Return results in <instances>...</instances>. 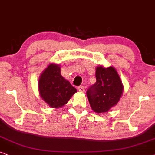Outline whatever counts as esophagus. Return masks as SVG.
<instances>
[{"mask_svg":"<svg viewBox=\"0 0 155 155\" xmlns=\"http://www.w3.org/2000/svg\"><path fill=\"white\" fill-rule=\"evenodd\" d=\"M78 90H79V91H80V92H84V91H85V88H84L83 86H79V87H78Z\"/></svg>","mask_w":155,"mask_h":155,"instance_id":"esophagus-1","label":"esophagus"}]
</instances>
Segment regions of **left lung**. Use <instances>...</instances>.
<instances>
[{
    "instance_id": "left-lung-1",
    "label": "left lung",
    "mask_w": 155,
    "mask_h": 155,
    "mask_svg": "<svg viewBox=\"0 0 155 155\" xmlns=\"http://www.w3.org/2000/svg\"><path fill=\"white\" fill-rule=\"evenodd\" d=\"M96 81L86 91L92 110L96 113L108 111L119 101L123 84L114 67L96 68Z\"/></svg>"
}]
</instances>
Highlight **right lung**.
I'll return each instance as SVG.
<instances>
[{
    "label": "right lung",
    "instance_id": "obj_1",
    "mask_svg": "<svg viewBox=\"0 0 155 155\" xmlns=\"http://www.w3.org/2000/svg\"><path fill=\"white\" fill-rule=\"evenodd\" d=\"M39 91L43 100L51 108H61L77 91L61 76L60 67L51 64L41 74Z\"/></svg>",
    "mask_w": 155,
    "mask_h": 155
}]
</instances>
